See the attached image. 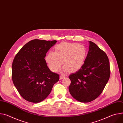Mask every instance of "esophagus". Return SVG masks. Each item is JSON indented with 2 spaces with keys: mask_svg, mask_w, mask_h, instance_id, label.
<instances>
[{
  "mask_svg": "<svg viewBox=\"0 0 123 123\" xmlns=\"http://www.w3.org/2000/svg\"><path fill=\"white\" fill-rule=\"evenodd\" d=\"M64 78H65V75H61V76H60V80H62V79H63Z\"/></svg>",
  "mask_w": 123,
  "mask_h": 123,
  "instance_id": "esophagus-1",
  "label": "esophagus"
}]
</instances>
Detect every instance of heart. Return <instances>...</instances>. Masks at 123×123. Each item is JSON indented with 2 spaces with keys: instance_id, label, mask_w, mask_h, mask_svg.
I'll use <instances>...</instances> for the list:
<instances>
[{
  "instance_id": "heart-1",
  "label": "heart",
  "mask_w": 123,
  "mask_h": 123,
  "mask_svg": "<svg viewBox=\"0 0 123 123\" xmlns=\"http://www.w3.org/2000/svg\"><path fill=\"white\" fill-rule=\"evenodd\" d=\"M87 55L86 48L77 43H61L55 47L46 56V61L51 71L58 72L62 65L65 71L75 72L84 64Z\"/></svg>"
}]
</instances>
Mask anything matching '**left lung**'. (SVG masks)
<instances>
[{"label":"left lung","mask_w":123,"mask_h":123,"mask_svg":"<svg viewBox=\"0 0 123 123\" xmlns=\"http://www.w3.org/2000/svg\"><path fill=\"white\" fill-rule=\"evenodd\" d=\"M89 48L82 67L68 76L71 95L76 100L87 103L97 98L102 92L110 77L109 58L94 43L89 41Z\"/></svg>","instance_id":"obj_1"}]
</instances>
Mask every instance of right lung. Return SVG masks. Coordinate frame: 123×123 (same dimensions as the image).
<instances>
[{"label": "right lung", "instance_id": "obj_1", "mask_svg": "<svg viewBox=\"0 0 123 123\" xmlns=\"http://www.w3.org/2000/svg\"><path fill=\"white\" fill-rule=\"evenodd\" d=\"M56 42L31 40L15 56L12 64V80L25 100L32 103L43 101L59 81V74L50 71L45 59L47 51Z\"/></svg>", "mask_w": 123, "mask_h": 123}]
</instances>
